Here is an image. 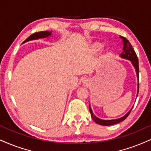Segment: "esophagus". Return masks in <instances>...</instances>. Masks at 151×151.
I'll list each match as a JSON object with an SVG mask.
<instances>
[{
  "instance_id": "obj_1",
  "label": "esophagus",
  "mask_w": 151,
  "mask_h": 151,
  "mask_svg": "<svg viewBox=\"0 0 151 151\" xmlns=\"http://www.w3.org/2000/svg\"><path fill=\"white\" fill-rule=\"evenodd\" d=\"M83 83H84L85 84H87V80H84V81H83Z\"/></svg>"
}]
</instances>
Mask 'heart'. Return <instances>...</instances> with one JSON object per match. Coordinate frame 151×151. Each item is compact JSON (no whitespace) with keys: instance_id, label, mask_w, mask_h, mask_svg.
<instances>
[{"instance_id":"obj_1","label":"heart","mask_w":151,"mask_h":151,"mask_svg":"<svg viewBox=\"0 0 151 151\" xmlns=\"http://www.w3.org/2000/svg\"><path fill=\"white\" fill-rule=\"evenodd\" d=\"M104 46L101 43H95L92 45V47H91V52L92 54H97L101 50L103 49Z\"/></svg>"}]
</instances>
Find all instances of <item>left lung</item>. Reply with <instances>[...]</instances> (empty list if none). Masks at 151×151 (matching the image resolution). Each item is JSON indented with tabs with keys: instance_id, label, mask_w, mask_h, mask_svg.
Masks as SVG:
<instances>
[{
	"instance_id": "obj_1",
	"label": "left lung",
	"mask_w": 151,
	"mask_h": 151,
	"mask_svg": "<svg viewBox=\"0 0 151 151\" xmlns=\"http://www.w3.org/2000/svg\"><path fill=\"white\" fill-rule=\"evenodd\" d=\"M120 38H122V41H123V48H122V53L120 55V57L122 59H127V60H129L131 61L132 64L133 65L134 68H135L136 73H137V80H138V85H137V96H138V93H139V68L138 57H137V55H136L134 50L132 46L131 43L129 42V40H128L127 38H124V37L120 36ZM133 106H132V108H133ZM132 108L129 110V112H128L127 113H126L124 116L121 117V118H120L114 119V120H102V119L99 118L94 115V114L92 112V109H91L90 104H89V109H90V112L91 113V117H92V118L94 120V122H95L96 123H97L99 124H101V125H104V126L113 125V124L119 123V122L124 121L126 118H127V116L129 115L130 112H131Z\"/></svg>"
}]
</instances>
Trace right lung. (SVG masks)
Returning <instances> with one entry per match:
<instances>
[{
  "mask_svg": "<svg viewBox=\"0 0 151 151\" xmlns=\"http://www.w3.org/2000/svg\"><path fill=\"white\" fill-rule=\"evenodd\" d=\"M52 35V31H40V32H37L33 33V34L31 35L25 41H24L23 43L24 42H27L29 41H31V40H38V39L40 38H48V37H50Z\"/></svg>",
  "mask_w": 151,
  "mask_h": 151,
  "instance_id": "1",
  "label": "right lung"
}]
</instances>
